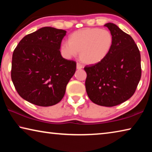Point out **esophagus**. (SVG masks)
<instances>
[{
  "label": "esophagus",
  "mask_w": 152,
  "mask_h": 152,
  "mask_svg": "<svg viewBox=\"0 0 152 152\" xmlns=\"http://www.w3.org/2000/svg\"><path fill=\"white\" fill-rule=\"evenodd\" d=\"M76 68H77V69H78V70H80V69H82V66L80 63H77Z\"/></svg>",
  "instance_id": "1"
}]
</instances>
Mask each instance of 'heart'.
<instances>
[{"instance_id": "heart-1", "label": "heart", "mask_w": 152, "mask_h": 152, "mask_svg": "<svg viewBox=\"0 0 152 152\" xmlns=\"http://www.w3.org/2000/svg\"><path fill=\"white\" fill-rule=\"evenodd\" d=\"M114 39L112 33L100 28H86L69 36L68 43L61 45V54L66 58L75 57L86 64H96L104 60L111 50Z\"/></svg>"}]
</instances>
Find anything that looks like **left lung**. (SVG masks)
Wrapping results in <instances>:
<instances>
[{"label":"left lung","instance_id":"8db88e82","mask_svg":"<svg viewBox=\"0 0 152 152\" xmlns=\"http://www.w3.org/2000/svg\"><path fill=\"white\" fill-rule=\"evenodd\" d=\"M113 36V45L101 62L86 66L85 86L94 103L114 107L135 93L141 76V56L134 40L116 25L105 24Z\"/></svg>","mask_w":152,"mask_h":152}]
</instances>
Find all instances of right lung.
<instances>
[{
    "label": "right lung",
    "instance_id": "right-lung-1",
    "mask_svg": "<svg viewBox=\"0 0 152 152\" xmlns=\"http://www.w3.org/2000/svg\"><path fill=\"white\" fill-rule=\"evenodd\" d=\"M66 31L45 27L20 41L12 53L11 79L25 101L40 107L58 103L76 69L63 58L60 49Z\"/></svg>",
    "mask_w": 152,
    "mask_h": 152
}]
</instances>
